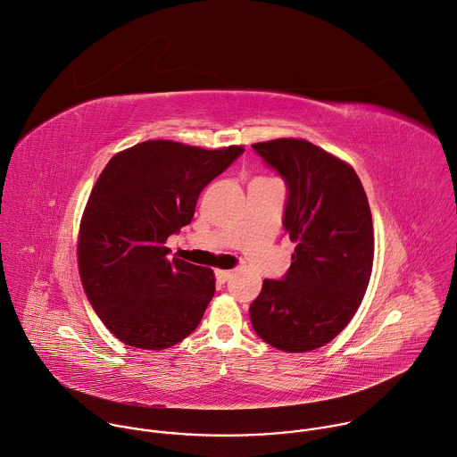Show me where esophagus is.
Returning <instances> with one entry per match:
<instances>
[{
  "mask_svg": "<svg viewBox=\"0 0 457 457\" xmlns=\"http://www.w3.org/2000/svg\"><path fill=\"white\" fill-rule=\"evenodd\" d=\"M232 275H234V271H230V270H216V278H218V282H221V284L228 282V280L232 278Z\"/></svg>",
  "mask_w": 457,
  "mask_h": 457,
  "instance_id": "34e87169",
  "label": "esophagus"
}]
</instances>
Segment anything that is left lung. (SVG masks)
<instances>
[{"label":"left lung","instance_id":"obj_1","mask_svg":"<svg viewBox=\"0 0 457 457\" xmlns=\"http://www.w3.org/2000/svg\"><path fill=\"white\" fill-rule=\"evenodd\" d=\"M252 148L287 186L284 228L296 243L280 280L266 278L250 305L253 330L284 352H309L352 320L373 266V223L352 166L303 139Z\"/></svg>","mask_w":457,"mask_h":457}]
</instances>
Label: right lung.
I'll return each mask as SVG.
<instances>
[{
	"mask_svg": "<svg viewBox=\"0 0 457 457\" xmlns=\"http://www.w3.org/2000/svg\"><path fill=\"white\" fill-rule=\"evenodd\" d=\"M243 152L145 141L102 171L80 223L79 268L93 309L125 345L164 350L202 321L214 273L168 259L166 241L191 223L204 187Z\"/></svg>",
	"mask_w": 457,
	"mask_h": 457,
	"instance_id": "add662e5",
	"label": "right lung"
}]
</instances>
